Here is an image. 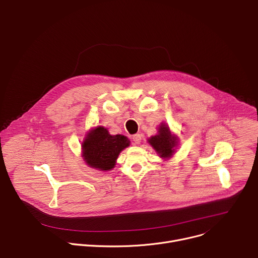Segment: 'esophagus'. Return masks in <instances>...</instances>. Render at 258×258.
Returning <instances> with one entry per match:
<instances>
[{
    "label": "esophagus",
    "mask_w": 258,
    "mask_h": 258,
    "mask_svg": "<svg viewBox=\"0 0 258 258\" xmlns=\"http://www.w3.org/2000/svg\"><path fill=\"white\" fill-rule=\"evenodd\" d=\"M132 139H133V141H134V143H135V144H140V142H141V140H142L141 136H140L139 134L134 135Z\"/></svg>",
    "instance_id": "esophagus-1"
}]
</instances>
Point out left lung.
I'll return each instance as SVG.
<instances>
[{
    "mask_svg": "<svg viewBox=\"0 0 258 258\" xmlns=\"http://www.w3.org/2000/svg\"><path fill=\"white\" fill-rule=\"evenodd\" d=\"M147 142L160 158L168 159L175 154L179 145V138L172 133L166 122H161L158 125L157 134L148 138Z\"/></svg>",
    "mask_w": 258,
    "mask_h": 258,
    "instance_id": "1",
    "label": "left lung"
}]
</instances>
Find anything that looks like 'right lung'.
Masks as SVG:
<instances>
[{
	"instance_id": "1",
	"label": "right lung",
	"mask_w": 258,
	"mask_h": 258,
	"mask_svg": "<svg viewBox=\"0 0 258 258\" xmlns=\"http://www.w3.org/2000/svg\"><path fill=\"white\" fill-rule=\"evenodd\" d=\"M131 141L123 135H110L104 126L89 130L82 142V157L86 165L98 171H110L120 152L128 147Z\"/></svg>"
}]
</instances>
